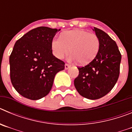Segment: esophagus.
Listing matches in <instances>:
<instances>
[{"mask_svg":"<svg viewBox=\"0 0 132 132\" xmlns=\"http://www.w3.org/2000/svg\"><path fill=\"white\" fill-rule=\"evenodd\" d=\"M70 67H71V65H69V64H67V63H66L65 65V69L66 70L67 69H69L70 68Z\"/></svg>","mask_w":132,"mask_h":132,"instance_id":"34e87169","label":"esophagus"}]
</instances>
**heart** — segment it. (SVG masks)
Masks as SVG:
<instances>
[{
	"label": "heart",
	"instance_id": "obj_1",
	"mask_svg": "<svg viewBox=\"0 0 132 132\" xmlns=\"http://www.w3.org/2000/svg\"><path fill=\"white\" fill-rule=\"evenodd\" d=\"M53 55L62 59L71 51L69 59L79 61L81 65H87L96 57L100 49V41L96 34L85 30H73L61 34L52 41Z\"/></svg>",
	"mask_w": 132,
	"mask_h": 132
}]
</instances>
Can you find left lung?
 <instances>
[{"label": "left lung", "instance_id": "obj_1", "mask_svg": "<svg viewBox=\"0 0 132 132\" xmlns=\"http://www.w3.org/2000/svg\"><path fill=\"white\" fill-rule=\"evenodd\" d=\"M100 41L98 53L91 62L78 67L79 74L74 85L78 93L90 100L108 94L117 82L122 55L116 43L106 32L94 27Z\"/></svg>", "mask_w": 132, "mask_h": 132}]
</instances>
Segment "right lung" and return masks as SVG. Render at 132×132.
<instances>
[{
	"instance_id": "obj_1",
	"label": "right lung",
	"mask_w": 132,
	"mask_h": 132,
	"mask_svg": "<svg viewBox=\"0 0 132 132\" xmlns=\"http://www.w3.org/2000/svg\"><path fill=\"white\" fill-rule=\"evenodd\" d=\"M60 29L42 26L30 30L14 44L9 58L10 79L22 96L39 100L51 90L65 63L52 53V41Z\"/></svg>"
}]
</instances>
